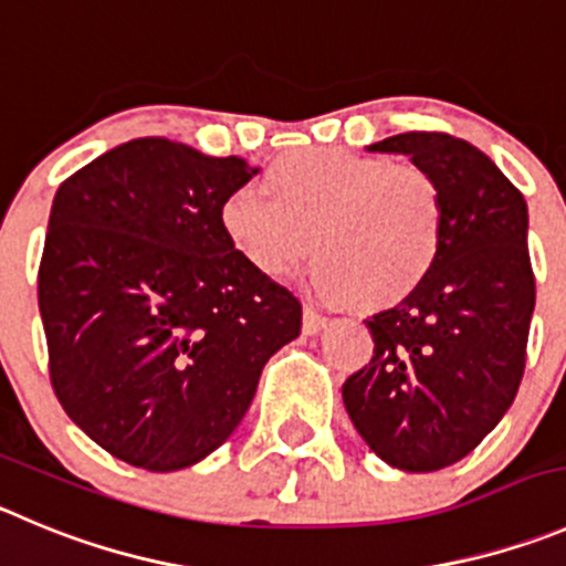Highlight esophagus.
I'll return each mask as SVG.
<instances>
[{
	"label": "esophagus",
	"mask_w": 566,
	"mask_h": 566,
	"mask_svg": "<svg viewBox=\"0 0 566 566\" xmlns=\"http://www.w3.org/2000/svg\"><path fill=\"white\" fill-rule=\"evenodd\" d=\"M301 329H304V335H318L321 329H326V318L324 315L315 313L313 307L304 310V321H301Z\"/></svg>",
	"instance_id": "obj_1"
}]
</instances>
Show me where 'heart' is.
I'll return each mask as SVG.
<instances>
[{
    "label": "heart",
    "instance_id": "1",
    "mask_svg": "<svg viewBox=\"0 0 566 566\" xmlns=\"http://www.w3.org/2000/svg\"><path fill=\"white\" fill-rule=\"evenodd\" d=\"M447 203L438 178L410 161L310 147L276 158L262 192L234 189L220 229L248 265L282 279L304 265L316 240L315 284L363 310L413 295L441 253Z\"/></svg>",
    "mask_w": 566,
    "mask_h": 566
}]
</instances>
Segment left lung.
<instances>
[{
  "label": "left lung",
  "instance_id": "8db88e82",
  "mask_svg": "<svg viewBox=\"0 0 566 566\" xmlns=\"http://www.w3.org/2000/svg\"><path fill=\"white\" fill-rule=\"evenodd\" d=\"M368 150L430 170L447 226L427 282L366 321L374 357L343 382V405L388 467L436 472L467 458L520 390L536 304L527 203L483 150L450 134L410 130Z\"/></svg>",
  "mask_w": 566,
  "mask_h": 566
}]
</instances>
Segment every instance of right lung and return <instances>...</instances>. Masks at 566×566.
Returning a JSON list of instances; mask_svg holds the SVG:
<instances>
[{"instance_id": "add662e5", "label": "right lung", "mask_w": 566, "mask_h": 566, "mask_svg": "<svg viewBox=\"0 0 566 566\" xmlns=\"http://www.w3.org/2000/svg\"><path fill=\"white\" fill-rule=\"evenodd\" d=\"M256 172L145 136L57 187L39 268L52 388L130 467L176 472L211 455L298 337V298L220 229L223 200Z\"/></svg>"}]
</instances>
